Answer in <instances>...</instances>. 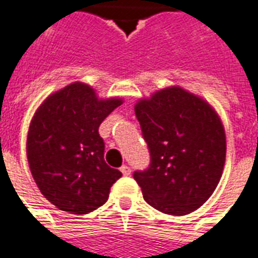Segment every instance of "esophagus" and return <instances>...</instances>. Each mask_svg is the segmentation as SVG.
Instances as JSON below:
<instances>
[{
	"label": "esophagus",
	"mask_w": 258,
	"mask_h": 258,
	"mask_svg": "<svg viewBox=\"0 0 258 258\" xmlns=\"http://www.w3.org/2000/svg\"><path fill=\"white\" fill-rule=\"evenodd\" d=\"M120 172L123 173V176H128L130 173H131V168H130L128 165H122L120 167Z\"/></svg>",
	"instance_id": "34e87169"
}]
</instances>
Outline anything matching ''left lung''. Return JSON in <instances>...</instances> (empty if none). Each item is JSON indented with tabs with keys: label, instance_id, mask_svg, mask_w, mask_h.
<instances>
[{
	"label": "left lung",
	"instance_id": "1",
	"mask_svg": "<svg viewBox=\"0 0 258 258\" xmlns=\"http://www.w3.org/2000/svg\"><path fill=\"white\" fill-rule=\"evenodd\" d=\"M151 163L134 179L144 200L160 212L184 216L216 189L225 164L221 119L200 96L172 86L135 104Z\"/></svg>",
	"mask_w": 258,
	"mask_h": 258
}]
</instances>
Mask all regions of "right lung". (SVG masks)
<instances>
[{
    "mask_svg": "<svg viewBox=\"0 0 258 258\" xmlns=\"http://www.w3.org/2000/svg\"><path fill=\"white\" fill-rule=\"evenodd\" d=\"M123 103L99 99L91 86L74 82L51 94L35 111L27 133L29 167L41 194L60 211L93 212L107 202L122 176L104 162L99 125Z\"/></svg>",
    "mask_w": 258,
    "mask_h": 258,
    "instance_id": "add662e5",
    "label": "right lung"
}]
</instances>
